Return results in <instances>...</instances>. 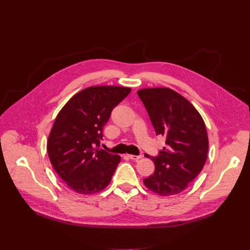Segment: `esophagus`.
Wrapping results in <instances>:
<instances>
[{
	"label": "esophagus",
	"mask_w": 250,
	"mask_h": 250,
	"mask_svg": "<svg viewBox=\"0 0 250 250\" xmlns=\"http://www.w3.org/2000/svg\"><path fill=\"white\" fill-rule=\"evenodd\" d=\"M129 159H131V160H138V159H140L142 156L141 155H132V154H127L126 155Z\"/></svg>",
	"instance_id": "34e87169"
}]
</instances>
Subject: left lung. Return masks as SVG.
<instances>
[{
	"label": "left lung",
	"mask_w": 250,
	"mask_h": 250,
	"mask_svg": "<svg viewBox=\"0 0 250 250\" xmlns=\"http://www.w3.org/2000/svg\"><path fill=\"white\" fill-rule=\"evenodd\" d=\"M148 113L156 135L166 138V147L156 157L152 175L144 183L153 193L166 197L183 192L202 171L208 155V139L204 120L182 95L165 88L137 91Z\"/></svg>",
	"instance_id": "obj_1"
}]
</instances>
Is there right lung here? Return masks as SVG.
Instances as JSON below:
<instances>
[{
	"mask_svg": "<svg viewBox=\"0 0 250 250\" xmlns=\"http://www.w3.org/2000/svg\"><path fill=\"white\" fill-rule=\"evenodd\" d=\"M130 90L121 86L85 88L56 116L47 139V153L54 170L71 190L91 195L110 184L121 156L97 146L113 109Z\"/></svg>",
	"mask_w": 250,
	"mask_h": 250,
	"instance_id": "right-lung-1",
	"label": "right lung"
}]
</instances>
